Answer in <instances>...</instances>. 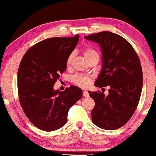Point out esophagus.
Segmentation results:
<instances>
[{
    "mask_svg": "<svg viewBox=\"0 0 156 156\" xmlns=\"http://www.w3.org/2000/svg\"><path fill=\"white\" fill-rule=\"evenodd\" d=\"M83 96H85V97H89V92H88L87 91H83Z\"/></svg>",
    "mask_w": 156,
    "mask_h": 156,
    "instance_id": "1",
    "label": "esophagus"
}]
</instances>
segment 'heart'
Returning a JSON list of instances; mask_svg holds the SVG:
<instances>
[{
  "label": "heart",
  "instance_id": "1",
  "mask_svg": "<svg viewBox=\"0 0 156 156\" xmlns=\"http://www.w3.org/2000/svg\"><path fill=\"white\" fill-rule=\"evenodd\" d=\"M83 55H84L86 59H88V58H91V57L92 56H95V55H98V52H97L95 49L90 47L85 48L83 49ZM73 59V54H70L67 60V67H69V66L71 64ZM73 82L76 85L80 86V87L87 88L88 86H89V85L91 84L92 80H91V78L89 77V76H86V75L76 74L73 76Z\"/></svg>",
  "mask_w": 156,
  "mask_h": 156
}]
</instances>
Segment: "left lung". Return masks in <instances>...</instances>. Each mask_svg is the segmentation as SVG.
Instances as JSON below:
<instances>
[{"label": "left lung", "instance_id": "left-lung-1", "mask_svg": "<svg viewBox=\"0 0 156 156\" xmlns=\"http://www.w3.org/2000/svg\"><path fill=\"white\" fill-rule=\"evenodd\" d=\"M84 38L98 43L101 49L102 65L95 86H110L108 95L89 91L95 103L92 121L101 129L116 130L130 119L140 101L143 83L140 59L130 43L113 32H101Z\"/></svg>", "mask_w": 156, "mask_h": 156}]
</instances>
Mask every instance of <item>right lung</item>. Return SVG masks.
Instances as JSON below:
<instances>
[{
    "label": "right lung",
    "instance_id": "add662e5",
    "mask_svg": "<svg viewBox=\"0 0 156 156\" xmlns=\"http://www.w3.org/2000/svg\"><path fill=\"white\" fill-rule=\"evenodd\" d=\"M72 38L43 40L24 55L17 73L20 102L31 123L43 131H54L67 121L70 108L83 96L80 88L70 86L63 92L54 89L67 60L79 41Z\"/></svg>",
    "mask_w": 156,
    "mask_h": 156
}]
</instances>
